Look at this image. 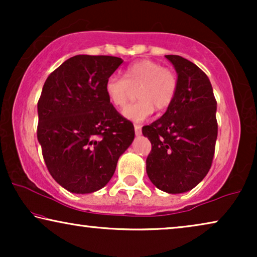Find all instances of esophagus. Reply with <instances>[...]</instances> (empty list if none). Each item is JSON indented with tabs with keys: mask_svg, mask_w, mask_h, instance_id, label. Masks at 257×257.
Segmentation results:
<instances>
[{
	"mask_svg": "<svg viewBox=\"0 0 257 257\" xmlns=\"http://www.w3.org/2000/svg\"><path fill=\"white\" fill-rule=\"evenodd\" d=\"M135 132H136V136L137 137H139V136H142V126L140 125H135Z\"/></svg>",
	"mask_w": 257,
	"mask_h": 257,
	"instance_id": "1",
	"label": "esophagus"
}]
</instances>
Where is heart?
<instances>
[{
	"label": "heart",
	"mask_w": 257,
	"mask_h": 257,
	"mask_svg": "<svg viewBox=\"0 0 257 257\" xmlns=\"http://www.w3.org/2000/svg\"><path fill=\"white\" fill-rule=\"evenodd\" d=\"M138 101L122 112L125 118L135 122L149 119L154 112L164 111L173 103L178 91V77L160 63L143 59L130 64L122 77L111 76L105 83V92L114 107L124 108L137 90Z\"/></svg>",
	"instance_id": "b5f03b06"
}]
</instances>
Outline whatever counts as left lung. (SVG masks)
<instances>
[{
    "instance_id": "1",
    "label": "left lung",
    "mask_w": 257,
    "mask_h": 257,
    "mask_svg": "<svg viewBox=\"0 0 257 257\" xmlns=\"http://www.w3.org/2000/svg\"><path fill=\"white\" fill-rule=\"evenodd\" d=\"M178 73V91L163 117L143 127L152 144L146 172L170 194L194 188L208 173L217 138L216 100L208 77L178 55H166Z\"/></svg>"
}]
</instances>
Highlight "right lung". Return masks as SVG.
Wrapping results in <instances>:
<instances>
[{"label": "right lung", "instance_id": "right-lung-1", "mask_svg": "<svg viewBox=\"0 0 257 257\" xmlns=\"http://www.w3.org/2000/svg\"><path fill=\"white\" fill-rule=\"evenodd\" d=\"M122 59L77 55L45 80L37 104V139L51 177L71 193L103 188L135 127L110 103L105 83Z\"/></svg>", "mask_w": 257, "mask_h": 257}]
</instances>
